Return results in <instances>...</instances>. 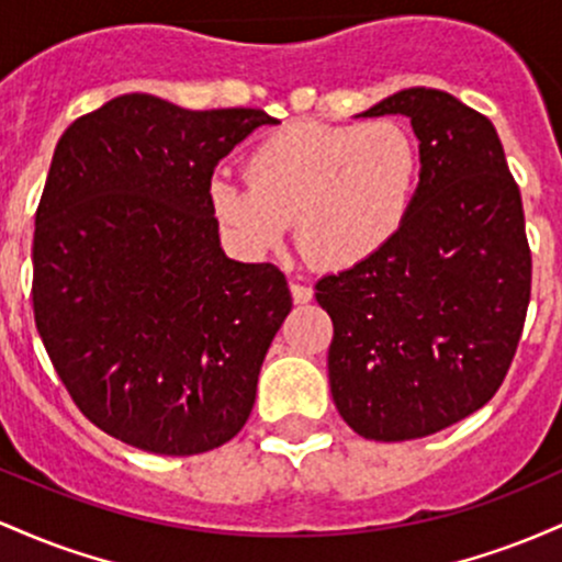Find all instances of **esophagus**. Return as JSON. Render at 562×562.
<instances>
[{
    "mask_svg": "<svg viewBox=\"0 0 562 562\" xmlns=\"http://www.w3.org/2000/svg\"><path fill=\"white\" fill-rule=\"evenodd\" d=\"M290 293H293L295 303H308L314 299V290L308 285H301V282H290Z\"/></svg>",
    "mask_w": 562,
    "mask_h": 562,
    "instance_id": "esophagus-1",
    "label": "esophagus"
}]
</instances>
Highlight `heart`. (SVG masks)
Listing matches in <instances>:
<instances>
[{"instance_id": "heart-1", "label": "heart", "mask_w": 562, "mask_h": 562, "mask_svg": "<svg viewBox=\"0 0 562 562\" xmlns=\"http://www.w3.org/2000/svg\"><path fill=\"white\" fill-rule=\"evenodd\" d=\"M420 171V145L398 121H293L248 153V182L216 171L209 203L250 254L277 248L295 222L301 254L325 272H346L402 235Z\"/></svg>"}]
</instances>
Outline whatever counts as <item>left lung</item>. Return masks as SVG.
<instances>
[{"instance_id":"1","label":"left lung","mask_w":562,"mask_h":562,"mask_svg":"<svg viewBox=\"0 0 562 562\" xmlns=\"http://www.w3.org/2000/svg\"><path fill=\"white\" fill-rule=\"evenodd\" d=\"M359 115H406L423 171L402 235L317 282L335 330L327 372L359 436L409 441L473 415L502 385L531 299V250L520 190L486 115L425 87Z\"/></svg>"}]
</instances>
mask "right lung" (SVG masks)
Instances as JSON below:
<instances>
[{
  "label": "right lung",
  "instance_id": "add662e5",
  "mask_svg": "<svg viewBox=\"0 0 562 562\" xmlns=\"http://www.w3.org/2000/svg\"><path fill=\"white\" fill-rule=\"evenodd\" d=\"M254 108L121 94L63 132L36 209L34 317L70 398L108 436L187 457L240 434L293 299L227 259L209 203Z\"/></svg>",
  "mask_w": 562,
  "mask_h": 562
}]
</instances>
